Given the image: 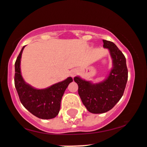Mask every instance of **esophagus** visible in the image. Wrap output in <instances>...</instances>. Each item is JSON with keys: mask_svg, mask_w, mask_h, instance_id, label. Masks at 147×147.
Instances as JSON below:
<instances>
[{"mask_svg": "<svg viewBox=\"0 0 147 147\" xmlns=\"http://www.w3.org/2000/svg\"><path fill=\"white\" fill-rule=\"evenodd\" d=\"M77 74V70H75V69H74V70H72L70 72V75L72 77H75V75H76Z\"/></svg>", "mask_w": 147, "mask_h": 147, "instance_id": "obj_1", "label": "esophagus"}]
</instances>
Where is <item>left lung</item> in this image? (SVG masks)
Here are the masks:
<instances>
[{
    "instance_id": "obj_1",
    "label": "left lung",
    "mask_w": 147,
    "mask_h": 147,
    "mask_svg": "<svg viewBox=\"0 0 147 147\" xmlns=\"http://www.w3.org/2000/svg\"><path fill=\"white\" fill-rule=\"evenodd\" d=\"M103 47L109 50L113 67L105 81L93 84L75 77L78 93L84 105L93 114L107 112L114 107L123 96L128 81L126 60L123 53L112 42L102 40Z\"/></svg>"
}]
</instances>
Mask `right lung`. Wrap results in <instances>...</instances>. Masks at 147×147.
<instances>
[{
  "label": "right lung",
  "instance_id": "right-lung-1",
  "mask_svg": "<svg viewBox=\"0 0 147 147\" xmlns=\"http://www.w3.org/2000/svg\"><path fill=\"white\" fill-rule=\"evenodd\" d=\"M23 47L15 64L14 85L19 100L24 107L32 114L42 119H50L56 117L61 108V101L67 86L72 82V77L56 83L44 89H37L24 82L21 74L20 62Z\"/></svg>",
  "mask_w": 147,
  "mask_h": 147
}]
</instances>
